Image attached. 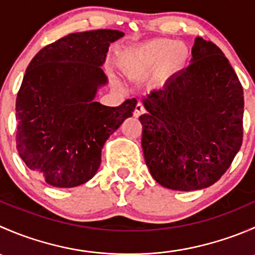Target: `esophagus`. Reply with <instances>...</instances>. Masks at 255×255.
<instances>
[{
  "label": "esophagus",
  "mask_w": 255,
  "mask_h": 255,
  "mask_svg": "<svg viewBox=\"0 0 255 255\" xmlns=\"http://www.w3.org/2000/svg\"><path fill=\"white\" fill-rule=\"evenodd\" d=\"M144 112H145V109H144V106H143L142 104H137V105H135L134 112H133L134 117H139V116H142Z\"/></svg>",
  "instance_id": "34e87169"
}]
</instances>
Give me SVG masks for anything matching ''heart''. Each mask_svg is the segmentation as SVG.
Masks as SVG:
<instances>
[{
	"label": "heart",
	"mask_w": 255,
	"mask_h": 255,
	"mask_svg": "<svg viewBox=\"0 0 255 255\" xmlns=\"http://www.w3.org/2000/svg\"><path fill=\"white\" fill-rule=\"evenodd\" d=\"M190 53L186 45L170 39H154L126 51L122 63L140 74L159 69L163 76H175L187 65Z\"/></svg>",
	"instance_id": "obj_1"
}]
</instances>
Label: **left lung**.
I'll return each instance as SVG.
<instances>
[{"label":"left lung","mask_w":255,"mask_h":255,"mask_svg":"<svg viewBox=\"0 0 255 255\" xmlns=\"http://www.w3.org/2000/svg\"><path fill=\"white\" fill-rule=\"evenodd\" d=\"M190 65L143 97L142 148L151 176L201 190L227 171L243 139V87L220 48L197 37Z\"/></svg>","instance_id":"1"}]
</instances>
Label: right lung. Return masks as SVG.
I'll return each mask as SVG.
<instances>
[{
	"label": "right lung",
	"mask_w": 255,
	"mask_h": 255,
	"mask_svg": "<svg viewBox=\"0 0 255 255\" xmlns=\"http://www.w3.org/2000/svg\"><path fill=\"white\" fill-rule=\"evenodd\" d=\"M125 33H71L37 53L16 101L17 150L30 171L55 187H75L94 177L104 144L137 105L95 101L109 82L101 66L110 44Z\"/></svg>",
	"instance_id": "obj_1"
}]
</instances>
